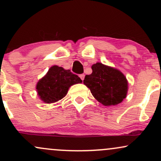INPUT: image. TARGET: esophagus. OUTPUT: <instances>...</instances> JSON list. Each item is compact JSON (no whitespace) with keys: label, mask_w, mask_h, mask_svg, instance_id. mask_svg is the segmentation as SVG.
Masks as SVG:
<instances>
[{"label":"esophagus","mask_w":161,"mask_h":161,"mask_svg":"<svg viewBox=\"0 0 161 161\" xmlns=\"http://www.w3.org/2000/svg\"><path fill=\"white\" fill-rule=\"evenodd\" d=\"M79 77H80V79L83 81V80H84V78H85V75L84 74H81L80 75H79Z\"/></svg>","instance_id":"esophagus-1"}]
</instances>
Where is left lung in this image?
I'll return each mask as SVG.
<instances>
[{"mask_svg":"<svg viewBox=\"0 0 161 161\" xmlns=\"http://www.w3.org/2000/svg\"><path fill=\"white\" fill-rule=\"evenodd\" d=\"M92 73L86 75L84 85L94 97L104 106H115L126 97L129 86L125 75L119 69L101 63L92 66Z\"/></svg>","mask_w":161,"mask_h":161,"instance_id":"1","label":"left lung"}]
</instances>
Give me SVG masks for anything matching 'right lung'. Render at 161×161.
Instances as JSON below:
<instances>
[{"label": "right lung", "instance_id": "obj_1", "mask_svg": "<svg viewBox=\"0 0 161 161\" xmlns=\"http://www.w3.org/2000/svg\"><path fill=\"white\" fill-rule=\"evenodd\" d=\"M82 82L69 69L54 65L37 82V95L45 104H53L65 97L69 87Z\"/></svg>", "mask_w": 161, "mask_h": 161}]
</instances>
